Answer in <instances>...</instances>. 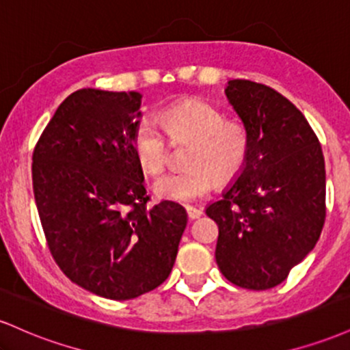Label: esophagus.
Returning a JSON list of instances; mask_svg holds the SVG:
<instances>
[{
    "label": "esophagus",
    "instance_id": "esophagus-1",
    "mask_svg": "<svg viewBox=\"0 0 350 350\" xmlns=\"http://www.w3.org/2000/svg\"><path fill=\"white\" fill-rule=\"evenodd\" d=\"M186 212H187V217H189V219H191V220L199 219V217L202 215V211H200V208L192 207V206H187V207H186Z\"/></svg>",
    "mask_w": 350,
    "mask_h": 350
}]
</instances>
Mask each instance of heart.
<instances>
[{"label": "heart", "mask_w": 350, "mask_h": 350, "mask_svg": "<svg viewBox=\"0 0 350 350\" xmlns=\"http://www.w3.org/2000/svg\"><path fill=\"white\" fill-rule=\"evenodd\" d=\"M170 136L187 143L186 170L171 172L154 183L158 198L192 202L214 189L215 178L232 179L243 170L252 148L250 130L243 122L226 118L220 108L198 98L180 100L163 111L161 124L144 116L133 131V150L143 170L158 176L170 163Z\"/></svg>", "instance_id": "heart-1"}]
</instances>
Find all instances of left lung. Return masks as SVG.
<instances>
[{
    "mask_svg": "<svg viewBox=\"0 0 350 350\" xmlns=\"http://www.w3.org/2000/svg\"><path fill=\"white\" fill-rule=\"evenodd\" d=\"M226 95L250 130L252 148L239 179L206 211L219 226L215 260L237 286L270 290L323 230V150L304 115L275 88L230 80Z\"/></svg>",
    "mask_w": 350,
    "mask_h": 350,
    "instance_id": "1",
    "label": "left lung"
}]
</instances>
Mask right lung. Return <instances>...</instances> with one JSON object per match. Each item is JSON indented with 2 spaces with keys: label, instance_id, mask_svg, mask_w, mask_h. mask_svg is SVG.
I'll return each mask as SVG.
<instances>
[{
  "label": "right lung",
  "instance_id": "right-lung-1",
  "mask_svg": "<svg viewBox=\"0 0 350 350\" xmlns=\"http://www.w3.org/2000/svg\"><path fill=\"white\" fill-rule=\"evenodd\" d=\"M142 95L82 88L60 103L33 152L36 207L52 258L102 298L126 301L170 276L187 224L148 206L133 131Z\"/></svg>",
  "mask_w": 350,
  "mask_h": 350
}]
</instances>
